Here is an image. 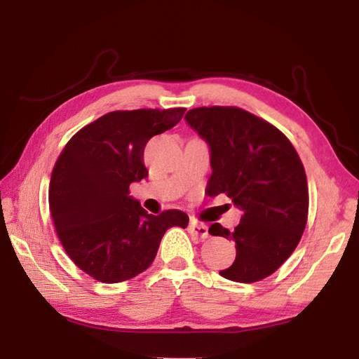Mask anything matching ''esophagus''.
<instances>
[{
  "instance_id": "34e87169",
  "label": "esophagus",
  "mask_w": 359,
  "mask_h": 359,
  "mask_svg": "<svg viewBox=\"0 0 359 359\" xmlns=\"http://www.w3.org/2000/svg\"><path fill=\"white\" fill-rule=\"evenodd\" d=\"M188 231H190L191 236H196V238H199V239H208L209 238V229L203 223L191 222L190 229H188Z\"/></svg>"
}]
</instances>
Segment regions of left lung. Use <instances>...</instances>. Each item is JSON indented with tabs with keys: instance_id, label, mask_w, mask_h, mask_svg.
<instances>
[{
	"instance_id": "left-lung-1",
	"label": "left lung",
	"mask_w": 359,
	"mask_h": 359,
	"mask_svg": "<svg viewBox=\"0 0 359 359\" xmlns=\"http://www.w3.org/2000/svg\"><path fill=\"white\" fill-rule=\"evenodd\" d=\"M185 120L210 147L209 196L226 194L242 210L229 231L212 236L236 242V259L220 274L259 282L280 267L299 244L309 215L306 171L293 144L269 121L236 106L194 107Z\"/></svg>"
}]
</instances>
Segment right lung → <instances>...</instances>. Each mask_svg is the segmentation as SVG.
Returning <instances> with one entry per match:
<instances>
[{
    "label": "right lung",
    "mask_w": 359,
    "mask_h": 359,
    "mask_svg": "<svg viewBox=\"0 0 359 359\" xmlns=\"http://www.w3.org/2000/svg\"><path fill=\"white\" fill-rule=\"evenodd\" d=\"M184 114V107L109 112L79 130L60 154L48 187L50 217L65 252L95 280L118 283L141 274L166 231L187 228L185 212L151 215L128 196L133 182L149 174L150 137Z\"/></svg>",
    "instance_id": "obj_1"
}]
</instances>
